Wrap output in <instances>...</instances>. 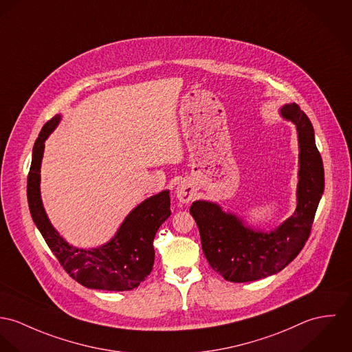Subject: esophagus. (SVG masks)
I'll use <instances>...</instances> for the list:
<instances>
[{
    "instance_id": "obj_1",
    "label": "esophagus",
    "mask_w": 352,
    "mask_h": 352,
    "mask_svg": "<svg viewBox=\"0 0 352 352\" xmlns=\"http://www.w3.org/2000/svg\"><path fill=\"white\" fill-rule=\"evenodd\" d=\"M177 197L182 204H188L193 199L195 193L192 190V188L188 184H179L177 188Z\"/></svg>"
}]
</instances>
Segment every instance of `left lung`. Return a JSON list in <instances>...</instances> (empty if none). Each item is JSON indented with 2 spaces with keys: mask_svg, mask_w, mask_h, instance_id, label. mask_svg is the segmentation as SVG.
I'll return each instance as SVG.
<instances>
[{
  "mask_svg": "<svg viewBox=\"0 0 352 352\" xmlns=\"http://www.w3.org/2000/svg\"><path fill=\"white\" fill-rule=\"evenodd\" d=\"M298 131L300 182L294 214L273 232L245 228L234 214L216 204L195 201L190 206L199 230L202 251L210 267L230 282H251L280 272L301 252L312 231L314 214L324 192V167L308 116L297 104L282 108Z\"/></svg>",
  "mask_w": 352,
  "mask_h": 352,
  "instance_id": "obj_1",
  "label": "left lung"
}]
</instances>
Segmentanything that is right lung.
I'll list each match as a JSON object with an SVG mask.
<instances>
[{"mask_svg":"<svg viewBox=\"0 0 352 352\" xmlns=\"http://www.w3.org/2000/svg\"><path fill=\"white\" fill-rule=\"evenodd\" d=\"M59 118L56 115L44 124L34 146L27 184L32 219L60 266L82 286L108 292L132 290L153 270L154 237L157 228L170 216L168 192L150 197L135 208L108 244L87 251L69 245L50 224L41 205L39 189L44 140L54 131Z\"/></svg>","mask_w":352,"mask_h":352,"instance_id":"right-lung-1","label":"right lung"}]
</instances>
